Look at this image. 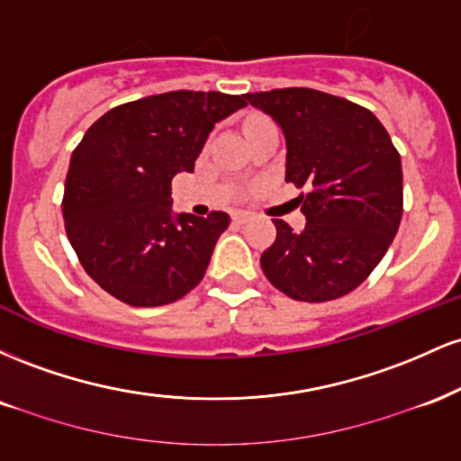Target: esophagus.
<instances>
[{"label": "esophagus", "mask_w": 461, "mask_h": 461, "mask_svg": "<svg viewBox=\"0 0 461 461\" xmlns=\"http://www.w3.org/2000/svg\"><path fill=\"white\" fill-rule=\"evenodd\" d=\"M231 219H234V223L242 225V223H247V221H251L253 214L251 212H245V210H238V212H234V216H231Z\"/></svg>", "instance_id": "34e87169"}]
</instances>
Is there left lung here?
<instances>
[{"instance_id":"1","label":"left lung","mask_w":461,"mask_h":461,"mask_svg":"<svg viewBox=\"0 0 461 461\" xmlns=\"http://www.w3.org/2000/svg\"><path fill=\"white\" fill-rule=\"evenodd\" d=\"M285 140V182L305 186V227L275 219L262 271L290 299L322 303L356 290L382 262L403 214L401 156L362 105L312 91L249 93Z\"/></svg>"}]
</instances>
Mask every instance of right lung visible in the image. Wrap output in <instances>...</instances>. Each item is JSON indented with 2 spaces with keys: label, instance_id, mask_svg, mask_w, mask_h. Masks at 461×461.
Wrapping results in <instances>:
<instances>
[{
  "label": "right lung",
  "instance_id": "obj_1",
  "mask_svg": "<svg viewBox=\"0 0 461 461\" xmlns=\"http://www.w3.org/2000/svg\"><path fill=\"white\" fill-rule=\"evenodd\" d=\"M247 95L171 91L116 105L68 164L62 216L84 271L123 303L156 308L203 279L230 216L173 212L171 179L193 173L210 131Z\"/></svg>",
  "mask_w": 461,
  "mask_h": 461
}]
</instances>
